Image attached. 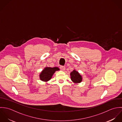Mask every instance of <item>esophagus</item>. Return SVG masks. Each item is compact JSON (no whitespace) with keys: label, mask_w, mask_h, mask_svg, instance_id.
Wrapping results in <instances>:
<instances>
[{"label":"esophagus","mask_w":122,"mask_h":122,"mask_svg":"<svg viewBox=\"0 0 122 122\" xmlns=\"http://www.w3.org/2000/svg\"><path fill=\"white\" fill-rule=\"evenodd\" d=\"M60 69H61V70H62V71H65V69H66L65 66H60Z\"/></svg>","instance_id":"34e87169"}]
</instances>
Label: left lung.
Segmentation results:
<instances>
[{
	"label": "left lung",
	"instance_id": "8db88e82",
	"mask_svg": "<svg viewBox=\"0 0 122 122\" xmlns=\"http://www.w3.org/2000/svg\"><path fill=\"white\" fill-rule=\"evenodd\" d=\"M70 76L71 79L74 83H78L82 81V76L75 70H73L70 73Z\"/></svg>",
	"mask_w": 122,
	"mask_h": 122
}]
</instances>
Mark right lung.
<instances>
[{
    "mask_svg": "<svg viewBox=\"0 0 122 122\" xmlns=\"http://www.w3.org/2000/svg\"><path fill=\"white\" fill-rule=\"evenodd\" d=\"M58 70L59 69L57 67H45L40 74V79L43 81H48L51 79L55 72Z\"/></svg>",
    "mask_w": 122,
    "mask_h": 122,
    "instance_id": "1",
    "label": "right lung"
}]
</instances>
